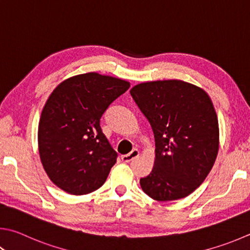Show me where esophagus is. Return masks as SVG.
<instances>
[{
    "instance_id": "1",
    "label": "esophagus",
    "mask_w": 250,
    "mask_h": 250,
    "mask_svg": "<svg viewBox=\"0 0 250 250\" xmlns=\"http://www.w3.org/2000/svg\"><path fill=\"white\" fill-rule=\"evenodd\" d=\"M139 155H140L139 149L134 148V149H132V151H131L129 154H125V155H122V156H121V160H122V162H125V163H129V162H131V161H133L134 158L138 157Z\"/></svg>"
}]
</instances>
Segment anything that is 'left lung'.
<instances>
[{
  "label": "left lung",
  "mask_w": 250,
  "mask_h": 250,
  "mask_svg": "<svg viewBox=\"0 0 250 250\" xmlns=\"http://www.w3.org/2000/svg\"><path fill=\"white\" fill-rule=\"evenodd\" d=\"M130 94L155 138L154 167L140 179L141 188L157 201L189 196L207 178L219 152V122L211 98L179 80L145 82Z\"/></svg>",
  "instance_id": "obj_1"
}]
</instances>
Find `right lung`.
Wrapping results in <instances>:
<instances>
[{"label": "right lung", "mask_w": 250, "mask_h": 250, "mask_svg": "<svg viewBox=\"0 0 250 250\" xmlns=\"http://www.w3.org/2000/svg\"><path fill=\"white\" fill-rule=\"evenodd\" d=\"M129 87L125 80L90 72L63 81L49 96L38 125L39 155L50 180L63 191L87 194L106 181L118 154L101 119Z\"/></svg>", "instance_id": "1"}]
</instances>
